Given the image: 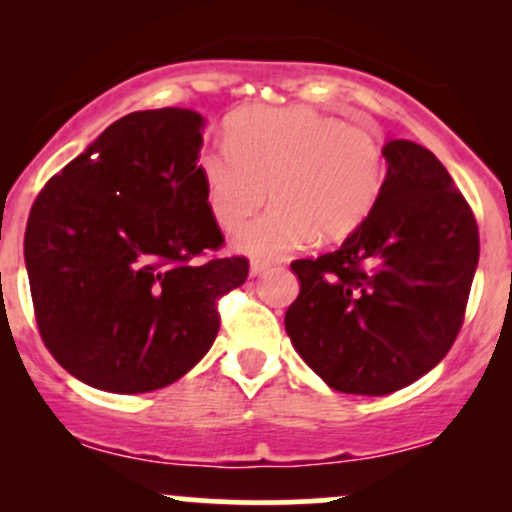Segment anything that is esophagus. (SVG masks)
Listing matches in <instances>:
<instances>
[{"mask_svg": "<svg viewBox=\"0 0 512 512\" xmlns=\"http://www.w3.org/2000/svg\"><path fill=\"white\" fill-rule=\"evenodd\" d=\"M269 269V262H262V260H252L250 262V276H260Z\"/></svg>", "mask_w": 512, "mask_h": 512, "instance_id": "34e87169", "label": "esophagus"}]
</instances>
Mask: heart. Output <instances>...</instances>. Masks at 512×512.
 <instances>
[{
	"instance_id": "1",
	"label": "heart",
	"mask_w": 512,
	"mask_h": 512,
	"mask_svg": "<svg viewBox=\"0 0 512 512\" xmlns=\"http://www.w3.org/2000/svg\"><path fill=\"white\" fill-rule=\"evenodd\" d=\"M226 149L199 158L211 216L238 231L233 248L274 260L320 240H342L375 209L385 187V151L368 129L308 108H248L226 125Z\"/></svg>"
}]
</instances>
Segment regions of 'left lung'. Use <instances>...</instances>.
<instances>
[{
  "instance_id": "1",
  "label": "left lung",
  "mask_w": 512,
  "mask_h": 512,
  "mask_svg": "<svg viewBox=\"0 0 512 512\" xmlns=\"http://www.w3.org/2000/svg\"><path fill=\"white\" fill-rule=\"evenodd\" d=\"M375 209L317 260H296L284 317L293 349L332 390L390 395L436 368L462 327L479 228L443 163L387 139Z\"/></svg>"
}]
</instances>
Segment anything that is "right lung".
<instances>
[{
  "label": "right lung",
  "instance_id": "right-lung-1",
  "mask_svg": "<svg viewBox=\"0 0 512 512\" xmlns=\"http://www.w3.org/2000/svg\"><path fill=\"white\" fill-rule=\"evenodd\" d=\"M204 117L129 113L35 199L23 257L40 337L81 383L117 395L166 387L202 361L216 303L248 260H209L223 236L199 175Z\"/></svg>",
  "mask_w": 512,
  "mask_h": 512
}]
</instances>
